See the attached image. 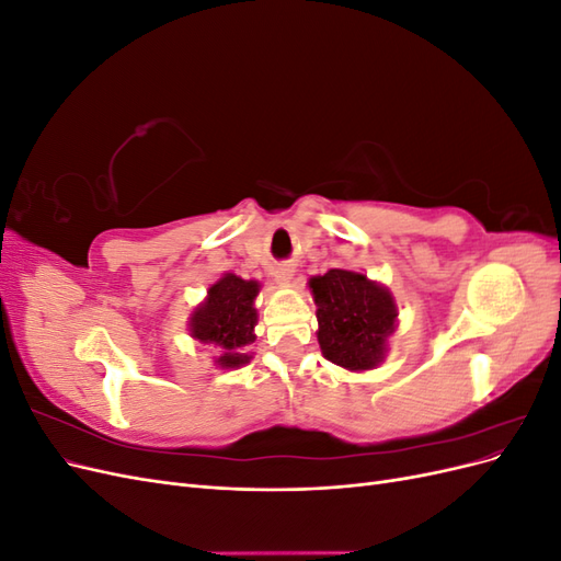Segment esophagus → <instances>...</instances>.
<instances>
[{
  "mask_svg": "<svg viewBox=\"0 0 561 561\" xmlns=\"http://www.w3.org/2000/svg\"><path fill=\"white\" fill-rule=\"evenodd\" d=\"M293 276H295V268L290 264H280V266L274 268V280L278 285H287L293 280Z\"/></svg>",
  "mask_w": 561,
  "mask_h": 561,
  "instance_id": "34e87169",
  "label": "esophagus"
}]
</instances>
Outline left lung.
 <instances>
[{"instance_id": "8db88e82", "label": "left lung", "mask_w": 561, "mask_h": 561, "mask_svg": "<svg viewBox=\"0 0 561 561\" xmlns=\"http://www.w3.org/2000/svg\"><path fill=\"white\" fill-rule=\"evenodd\" d=\"M318 344L325 358L348 371L377 369L398 328V304L386 285L360 271L330 268L313 276Z\"/></svg>"}]
</instances>
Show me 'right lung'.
<instances>
[{
    "label": "right lung",
    "instance_id": "obj_1",
    "mask_svg": "<svg viewBox=\"0 0 561 561\" xmlns=\"http://www.w3.org/2000/svg\"><path fill=\"white\" fill-rule=\"evenodd\" d=\"M257 280H243L236 274H222L208 295L190 316V334L201 344H213L219 353L213 360L222 369H236L250 363V344L257 339Z\"/></svg>",
    "mask_w": 561,
    "mask_h": 561
}]
</instances>
